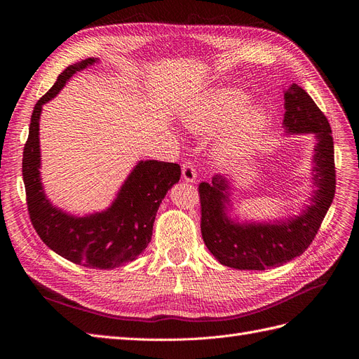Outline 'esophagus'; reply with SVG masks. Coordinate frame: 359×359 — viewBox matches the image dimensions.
I'll list each match as a JSON object with an SVG mask.
<instances>
[{
  "label": "esophagus",
  "mask_w": 359,
  "mask_h": 359,
  "mask_svg": "<svg viewBox=\"0 0 359 359\" xmlns=\"http://www.w3.org/2000/svg\"><path fill=\"white\" fill-rule=\"evenodd\" d=\"M196 169H194V163L191 160H186L182 165V180L187 182H194L196 181Z\"/></svg>",
  "instance_id": "34e87169"
}]
</instances>
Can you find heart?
I'll list each match as a JSON object with an SVG mask.
<instances>
[{
    "label": "heart",
    "instance_id": "heart-1",
    "mask_svg": "<svg viewBox=\"0 0 359 359\" xmlns=\"http://www.w3.org/2000/svg\"><path fill=\"white\" fill-rule=\"evenodd\" d=\"M247 106L248 97L241 91H214L184 114V123L202 135H214L229 126L217 147V156L223 163H233L248 153L266 124L262 107Z\"/></svg>",
    "mask_w": 359,
    "mask_h": 359
}]
</instances>
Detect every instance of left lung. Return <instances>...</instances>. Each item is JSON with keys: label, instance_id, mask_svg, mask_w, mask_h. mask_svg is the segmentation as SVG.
Instances as JSON below:
<instances>
[{"label": "left lung", "instance_id": "8db88e82", "mask_svg": "<svg viewBox=\"0 0 359 359\" xmlns=\"http://www.w3.org/2000/svg\"><path fill=\"white\" fill-rule=\"evenodd\" d=\"M286 133H313L318 139L313 156L316 190L299 215L273 223H238L227 215L229 181L215 175L199 184L201 232L205 245L222 265L262 271L301 256L313 243L335 193L334 140L327 116L297 83L285 93Z\"/></svg>", "mask_w": 359, "mask_h": 359}]
</instances>
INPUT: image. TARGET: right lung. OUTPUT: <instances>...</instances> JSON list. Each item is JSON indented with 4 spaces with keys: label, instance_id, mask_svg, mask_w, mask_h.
<instances>
[{
    "label": "right lung",
    "instance_id": "1",
    "mask_svg": "<svg viewBox=\"0 0 359 359\" xmlns=\"http://www.w3.org/2000/svg\"><path fill=\"white\" fill-rule=\"evenodd\" d=\"M86 58L64 70L52 88L36 103L24 147L22 177L32 226L50 250L73 264L94 269H112L135 260L153 236V224L168 190L180 181L177 163L139 161L106 211L74 217L46 198L40 181L39 121L41 106L52 100L72 76L93 66Z\"/></svg>",
    "mask_w": 359,
    "mask_h": 359
}]
</instances>
